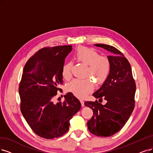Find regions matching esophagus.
Here are the masks:
<instances>
[{
  "label": "esophagus",
  "mask_w": 153,
  "mask_h": 153,
  "mask_svg": "<svg viewBox=\"0 0 153 153\" xmlns=\"http://www.w3.org/2000/svg\"><path fill=\"white\" fill-rule=\"evenodd\" d=\"M81 106H84V101L83 100H81Z\"/></svg>",
  "instance_id": "1"
}]
</instances>
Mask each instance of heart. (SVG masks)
<instances>
[{
	"label": "heart",
	"instance_id": "obj_1",
	"mask_svg": "<svg viewBox=\"0 0 153 153\" xmlns=\"http://www.w3.org/2000/svg\"><path fill=\"white\" fill-rule=\"evenodd\" d=\"M74 59L77 62L87 65L84 79H74L68 83L66 90L77 98H84L91 93L94 88L93 81L97 84H102L108 77L111 70L109 59L100 53L91 48L79 47L74 53ZM72 64L71 62L65 63L62 67L61 74L65 80L72 77ZM90 78H89V77Z\"/></svg>",
	"mask_w": 153,
	"mask_h": 153
}]
</instances>
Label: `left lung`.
<instances>
[{
	"mask_svg": "<svg viewBox=\"0 0 153 153\" xmlns=\"http://www.w3.org/2000/svg\"><path fill=\"white\" fill-rule=\"evenodd\" d=\"M111 53L108 56L111 64L108 77L93 93L96 98L107 103L103 105L97 100L86 101L84 105L93 110V115L88 121L89 132L100 137H109L123 128L135 106L136 86L131 64L120 51L111 45L94 44Z\"/></svg>",
	"mask_w": 153,
	"mask_h": 153,
	"instance_id": "obj_1",
	"label": "left lung"
}]
</instances>
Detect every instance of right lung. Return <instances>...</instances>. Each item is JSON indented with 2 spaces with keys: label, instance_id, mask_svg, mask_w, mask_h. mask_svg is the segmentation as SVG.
Segmentation results:
<instances>
[{
  "label": "right lung",
  "instance_id": "add662e5",
  "mask_svg": "<svg viewBox=\"0 0 153 153\" xmlns=\"http://www.w3.org/2000/svg\"><path fill=\"white\" fill-rule=\"evenodd\" d=\"M72 49L71 45L43 48L24 67L19 86L21 111L33 131L45 139L65 134L69 120L81 109L80 101L71 93L63 102H53L57 92H62L59 88L63 84L62 67Z\"/></svg>",
  "mask_w": 153,
  "mask_h": 153
}]
</instances>
